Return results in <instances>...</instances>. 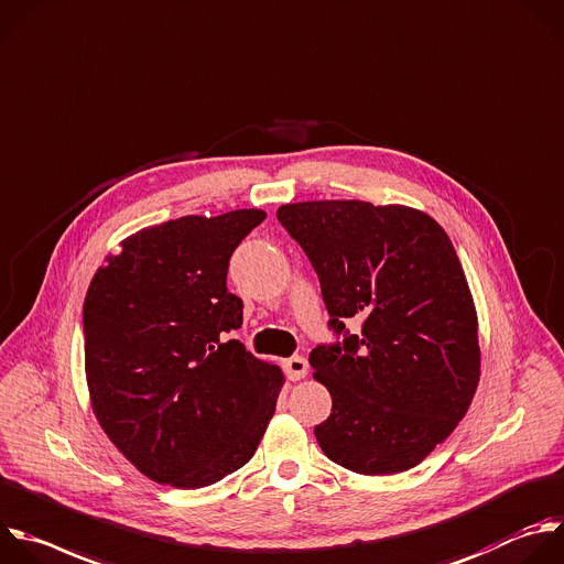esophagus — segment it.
<instances>
[{
	"label": "esophagus",
	"instance_id": "1",
	"mask_svg": "<svg viewBox=\"0 0 564 564\" xmlns=\"http://www.w3.org/2000/svg\"><path fill=\"white\" fill-rule=\"evenodd\" d=\"M306 369H308V365H306V360L302 356H293V358L284 360V373L293 382L302 380L306 376Z\"/></svg>",
	"mask_w": 564,
	"mask_h": 564
}]
</instances>
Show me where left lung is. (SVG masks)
<instances>
[{"instance_id":"left-lung-1","label":"left lung","mask_w":564,"mask_h":564,"mask_svg":"<svg viewBox=\"0 0 564 564\" xmlns=\"http://www.w3.org/2000/svg\"><path fill=\"white\" fill-rule=\"evenodd\" d=\"M278 219L311 260L328 328L308 362L333 400L315 426L328 460L362 476L420 465L465 417L480 380L478 315L440 224L360 199L284 204ZM361 322L351 336L345 321Z\"/></svg>"}]
</instances>
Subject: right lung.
Wrapping results in <instances>:
<instances>
[{"instance_id":"right-lung-1","label":"right lung","mask_w":564,"mask_h":564,"mask_svg":"<svg viewBox=\"0 0 564 564\" xmlns=\"http://www.w3.org/2000/svg\"><path fill=\"white\" fill-rule=\"evenodd\" d=\"M267 217L240 208L138 231L108 256L84 300V360L104 433L147 478L208 487L245 467L284 376L227 333L242 300L229 260Z\"/></svg>"}]
</instances>
